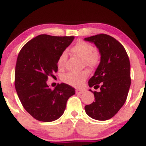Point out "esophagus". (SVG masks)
Returning <instances> with one entry per match:
<instances>
[{
    "mask_svg": "<svg viewBox=\"0 0 146 146\" xmlns=\"http://www.w3.org/2000/svg\"><path fill=\"white\" fill-rule=\"evenodd\" d=\"M75 92H76L77 94H82V93H84V90H82V89H76Z\"/></svg>",
    "mask_w": 146,
    "mask_h": 146,
    "instance_id": "esophagus-1",
    "label": "esophagus"
}]
</instances>
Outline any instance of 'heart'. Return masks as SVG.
<instances>
[{"label":"heart","instance_id":"b5f03b06","mask_svg":"<svg viewBox=\"0 0 146 146\" xmlns=\"http://www.w3.org/2000/svg\"><path fill=\"white\" fill-rule=\"evenodd\" d=\"M71 51L75 56L80 57L84 62L85 64L89 67H94L98 64L100 61V56L98 53L95 51V48L93 45L83 40H78L72 46ZM66 60V52L60 54L58 60V67L59 69H62ZM88 76V72L86 71L75 73L69 72L63 75L62 80L64 83L70 86L79 87L84 82Z\"/></svg>","mask_w":146,"mask_h":146}]
</instances>
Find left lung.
<instances>
[{"mask_svg": "<svg viewBox=\"0 0 146 146\" xmlns=\"http://www.w3.org/2000/svg\"><path fill=\"white\" fill-rule=\"evenodd\" d=\"M84 40L94 43L101 56L100 64L88 81V86L95 89L100 84V91L89 90L95 101L84 109L91 118L105 121L115 116L126 100L131 84L130 60L123 45L110 36L101 33Z\"/></svg>", "mask_w": 146, "mask_h": 146, "instance_id": "8db88e82", "label": "left lung"}]
</instances>
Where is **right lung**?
I'll return each instance as SVG.
<instances>
[{"label": "right lung", "mask_w": 146, "mask_h": 146, "mask_svg": "<svg viewBox=\"0 0 146 146\" xmlns=\"http://www.w3.org/2000/svg\"><path fill=\"white\" fill-rule=\"evenodd\" d=\"M74 36L42 34L21 48L15 70V88L25 109L40 121H55L63 115L66 102L75 95L74 88L62 83L52 89L48 77L58 71V60Z\"/></svg>", "instance_id": "right-lung-1"}]
</instances>
